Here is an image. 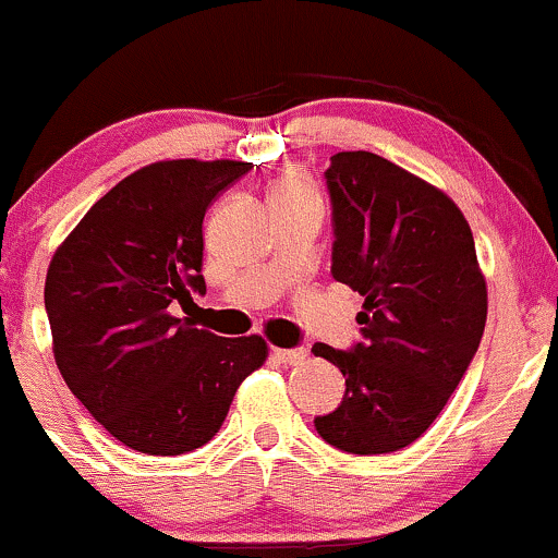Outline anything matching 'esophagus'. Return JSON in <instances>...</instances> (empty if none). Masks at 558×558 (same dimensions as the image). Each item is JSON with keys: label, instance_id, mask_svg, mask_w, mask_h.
<instances>
[{"label": "esophagus", "instance_id": "34e87169", "mask_svg": "<svg viewBox=\"0 0 558 558\" xmlns=\"http://www.w3.org/2000/svg\"><path fill=\"white\" fill-rule=\"evenodd\" d=\"M272 357L283 365H302L307 360L304 349H272Z\"/></svg>", "mask_w": 558, "mask_h": 558}]
</instances>
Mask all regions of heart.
Returning a JSON list of instances; mask_svg holds the SVG:
<instances>
[{"label":"heart","instance_id":"b5f03b06","mask_svg":"<svg viewBox=\"0 0 558 558\" xmlns=\"http://www.w3.org/2000/svg\"><path fill=\"white\" fill-rule=\"evenodd\" d=\"M317 190L312 185L310 174L299 167H289L283 174L275 180L272 190H269V204L272 201H296V198H315Z\"/></svg>","mask_w":558,"mask_h":558}]
</instances>
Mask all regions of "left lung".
<instances>
[{
    "mask_svg": "<svg viewBox=\"0 0 558 558\" xmlns=\"http://www.w3.org/2000/svg\"><path fill=\"white\" fill-rule=\"evenodd\" d=\"M333 278L365 296L352 352L315 344L344 373L347 395L315 418L354 456L408 448L434 424L480 349L487 283L456 201L368 150L330 158Z\"/></svg>",
    "mask_w": 558,
    "mask_h": 558,
    "instance_id": "left-lung-1",
    "label": "left lung"
}]
</instances>
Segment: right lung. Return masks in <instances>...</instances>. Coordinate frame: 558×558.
<instances>
[{
  "instance_id": "obj_1",
  "label": "right lung",
  "mask_w": 558,
  "mask_h": 558,
  "mask_svg": "<svg viewBox=\"0 0 558 558\" xmlns=\"http://www.w3.org/2000/svg\"><path fill=\"white\" fill-rule=\"evenodd\" d=\"M251 163L174 158L110 187L52 254L45 283L60 376L92 418L145 456H182L222 426L267 341L174 317L206 291L204 217Z\"/></svg>"
}]
</instances>
